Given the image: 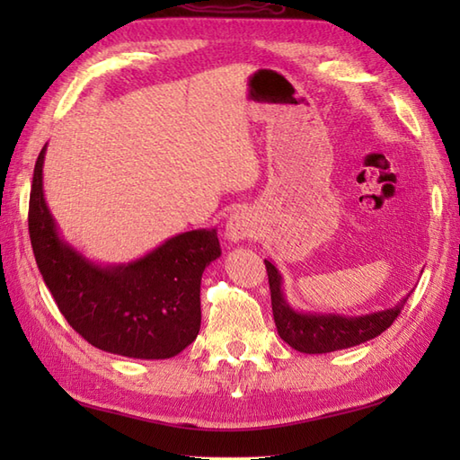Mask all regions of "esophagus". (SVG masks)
<instances>
[{
    "label": "esophagus",
    "mask_w": 460,
    "mask_h": 460,
    "mask_svg": "<svg viewBox=\"0 0 460 460\" xmlns=\"http://www.w3.org/2000/svg\"><path fill=\"white\" fill-rule=\"evenodd\" d=\"M257 233V221L252 213L247 209H239L231 215L225 225V237L233 243H239L243 239H249Z\"/></svg>",
    "instance_id": "obj_1"
}]
</instances>
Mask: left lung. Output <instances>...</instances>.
<instances>
[{
  "mask_svg": "<svg viewBox=\"0 0 460 460\" xmlns=\"http://www.w3.org/2000/svg\"><path fill=\"white\" fill-rule=\"evenodd\" d=\"M272 316L279 330V336L302 354H328V351L346 349L359 346L364 341L379 336L394 324L399 312L409 298L403 296L395 306L371 312L361 316H341V314H318V312H298L292 308L285 295H282V277L279 269L265 259Z\"/></svg>",
  "mask_w": 460,
  "mask_h": 460,
  "instance_id": "left-lung-1",
  "label": "left lung"
}]
</instances>
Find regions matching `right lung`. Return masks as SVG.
Returning <instances> with one entry per match:
<instances>
[{"label": "right lung", "mask_w": 460, "mask_h": 460, "mask_svg": "<svg viewBox=\"0 0 460 460\" xmlns=\"http://www.w3.org/2000/svg\"><path fill=\"white\" fill-rule=\"evenodd\" d=\"M29 195V237L61 314L94 348L168 359L198 338L201 275L221 257L215 229L185 231L126 265H96L61 237L43 195V160Z\"/></svg>", "instance_id": "add662e5"}]
</instances>
